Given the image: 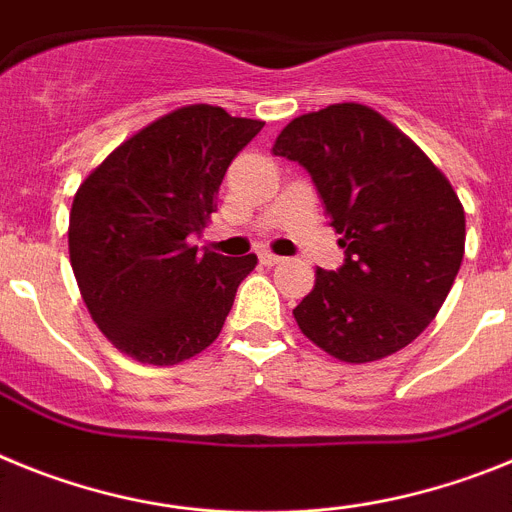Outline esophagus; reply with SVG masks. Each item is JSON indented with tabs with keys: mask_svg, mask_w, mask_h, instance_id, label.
I'll use <instances>...</instances> for the list:
<instances>
[{
	"mask_svg": "<svg viewBox=\"0 0 512 512\" xmlns=\"http://www.w3.org/2000/svg\"><path fill=\"white\" fill-rule=\"evenodd\" d=\"M260 262L262 265H268V268H275V265H281L283 262V257H278V255H273V252H260Z\"/></svg>",
	"mask_w": 512,
	"mask_h": 512,
	"instance_id": "34e87169",
	"label": "esophagus"
}]
</instances>
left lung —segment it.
Here are the masks:
<instances>
[{"label":"left lung","mask_w":512,"mask_h":512,"mask_svg":"<svg viewBox=\"0 0 512 512\" xmlns=\"http://www.w3.org/2000/svg\"><path fill=\"white\" fill-rule=\"evenodd\" d=\"M273 154L309 172L345 250L337 270L317 268L314 288L293 309L299 330L345 363L407 348L433 322L464 260V206L451 182L415 141L358 102L293 118Z\"/></svg>","instance_id":"left-lung-1"}]
</instances>
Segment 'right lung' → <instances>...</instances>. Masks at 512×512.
I'll return each instance as SVG.
<instances>
[{"mask_svg": "<svg viewBox=\"0 0 512 512\" xmlns=\"http://www.w3.org/2000/svg\"><path fill=\"white\" fill-rule=\"evenodd\" d=\"M262 121L185 105L133 133L79 185L71 270L102 335L133 361L175 366L206 350L257 255L190 247L206 229L231 159Z\"/></svg>", "mask_w": 512, "mask_h": 512, "instance_id": "1", "label": "right lung"}]
</instances>
